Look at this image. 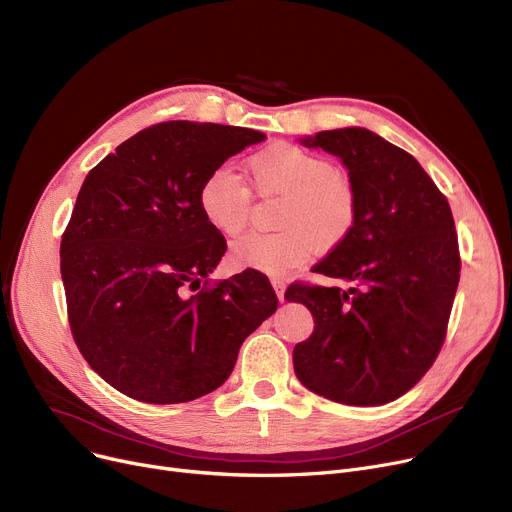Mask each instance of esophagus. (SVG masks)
<instances>
[{
    "label": "esophagus",
    "instance_id": "34e87169",
    "mask_svg": "<svg viewBox=\"0 0 512 512\" xmlns=\"http://www.w3.org/2000/svg\"><path fill=\"white\" fill-rule=\"evenodd\" d=\"M272 286H274V290H276V294H278V299H280V303L284 301V292H286V282L282 280V278H272Z\"/></svg>",
    "mask_w": 512,
    "mask_h": 512
}]
</instances>
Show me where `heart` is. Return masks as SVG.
Instances as JSON below:
<instances>
[{
    "instance_id": "b5f03b06",
    "label": "heart",
    "mask_w": 512,
    "mask_h": 512,
    "mask_svg": "<svg viewBox=\"0 0 512 512\" xmlns=\"http://www.w3.org/2000/svg\"><path fill=\"white\" fill-rule=\"evenodd\" d=\"M247 170L259 195H282L276 211L278 232L236 240L230 257L238 267L286 274L313 251L330 253L344 245L357 224V193L324 155L294 143H274L257 151ZM203 218L224 236H238L251 218V193L230 168H215L199 188Z\"/></svg>"
}]
</instances>
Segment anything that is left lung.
Wrapping results in <instances>:
<instances>
[{
	"label": "left lung",
	"instance_id": "left-lung-1",
	"mask_svg": "<svg viewBox=\"0 0 512 512\" xmlns=\"http://www.w3.org/2000/svg\"><path fill=\"white\" fill-rule=\"evenodd\" d=\"M342 159L357 193V224L313 272L353 286L294 282L313 334L294 346L297 378L315 394L378 407L409 392L434 365L461 278L459 236L446 197L419 161L367 128L303 141Z\"/></svg>",
	"mask_w": 512,
	"mask_h": 512
}]
</instances>
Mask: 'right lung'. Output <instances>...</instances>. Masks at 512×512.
I'll return each mask as SVG.
<instances>
[{
  "instance_id": "obj_1",
  "label": "right lung",
  "mask_w": 512,
  "mask_h": 512,
  "mask_svg": "<svg viewBox=\"0 0 512 512\" xmlns=\"http://www.w3.org/2000/svg\"><path fill=\"white\" fill-rule=\"evenodd\" d=\"M263 132L170 120L87 174L62 234L68 324L80 355L122 394L176 405L220 388L238 348L278 307L263 274L209 280L226 238L199 209L209 172Z\"/></svg>"
}]
</instances>
